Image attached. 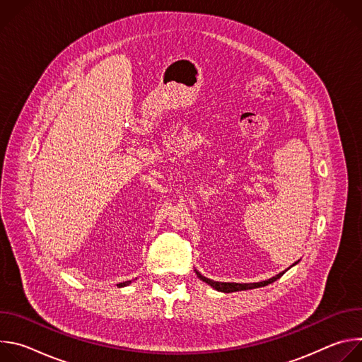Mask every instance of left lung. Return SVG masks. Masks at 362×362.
Returning <instances> with one entry per match:
<instances>
[{"label": "left lung", "instance_id": "left-lung-1", "mask_svg": "<svg viewBox=\"0 0 362 362\" xmlns=\"http://www.w3.org/2000/svg\"><path fill=\"white\" fill-rule=\"evenodd\" d=\"M299 261H296L295 264H292L288 269H291L292 267H295L296 264H298ZM288 269H285V271H282V272H279L278 275H275V276H272V278H269V279H265V281H261V282H250V284H239V282H218V281H214V279H209V278H206V276H203L200 272H197L196 269V275H197V278L199 279H202L204 284H208L209 286H212L214 289H216V291H219V292H225V293H229V292H238V291H247V289H256V288H262V286H267V285H269V284H272V282H275L276 279H279Z\"/></svg>", "mask_w": 362, "mask_h": 362}]
</instances>
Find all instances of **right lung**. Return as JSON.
<instances>
[{
    "label": "right lung",
    "instance_id": "right-lung-1",
    "mask_svg": "<svg viewBox=\"0 0 362 362\" xmlns=\"http://www.w3.org/2000/svg\"><path fill=\"white\" fill-rule=\"evenodd\" d=\"M130 284H132V281H124V282L117 284V286H119V288H123V286H127V285H130Z\"/></svg>",
    "mask_w": 362,
    "mask_h": 362
}]
</instances>
